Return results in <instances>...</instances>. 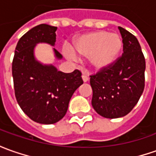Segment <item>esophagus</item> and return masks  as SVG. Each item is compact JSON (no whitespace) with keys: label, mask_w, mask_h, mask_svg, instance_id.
Wrapping results in <instances>:
<instances>
[{"label":"esophagus","mask_w":156,"mask_h":156,"mask_svg":"<svg viewBox=\"0 0 156 156\" xmlns=\"http://www.w3.org/2000/svg\"><path fill=\"white\" fill-rule=\"evenodd\" d=\"M81 78H82V81H83V82H87V81H88V76H87V75H85V74H83V75H81Z\"/></svg>","instance_id":"esophagus-1"}]
</instances>
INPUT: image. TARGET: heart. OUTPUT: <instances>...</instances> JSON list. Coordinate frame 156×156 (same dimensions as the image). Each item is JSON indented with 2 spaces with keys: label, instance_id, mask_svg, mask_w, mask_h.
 <instances>
[{
  "label": "heart",
  "instance_id": "heart-1",
  "mask_svg": "<svg viewBox=\"0 0 156 156\" xmlns=\"http://www.w3.org/2000/svg\"><path fill=\"white\" fill-rule=\"evenodd\" d=\"M122 48L123 41L120 34L99 30L75 37L73 40L72 48H64V54L72 61L77 60V55L86 57L94 70L103 71L115 63Z\"/></svg>",
  "mask_w": 156,
  "mask_h": 156
}]
</instances>
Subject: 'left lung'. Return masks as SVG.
Here are the masks:
<instances>
[{
  "mask_svg": "<svg viewBox=\"0 0 156 156\" xmlns=\"http://www.w3.org/2000/svg\"><path fill=\"white\" fill-rule=\"evenodd\" d=\"M123 54L112 67L90 76L92 106L100 115L115 119L125 116L141 97L145 82V58L135 35L118 27Z\"/></svg>",
  "mask_w": 156,
  "mask_h": 156,
  "instance_id": "8db88e82",
  "label": "left lung"
}]
</instances>
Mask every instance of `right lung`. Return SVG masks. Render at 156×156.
<instances>
[{
    "label": "right lung",
    "mask_w": 156,
    "mask_h": 156,
    "mask_svg": "<svg viewBox=\"0 0 156 156\" xmlns=\"http://www.w3.org/2000/svg\"><path fill=\"white\" fill-rule=\"evenodd\" d=\"M57 27L40 24L19 40L12 63L15 97L22 111L35 122L54 124L66 115L69 101L83 83L79 70L58 71L53 64H43L35 57V47L46 43L55 47ZM55 58L62 55L53 48Z\"/></svg>",
    "instance_id": "obj_1"
}]
</instances>
